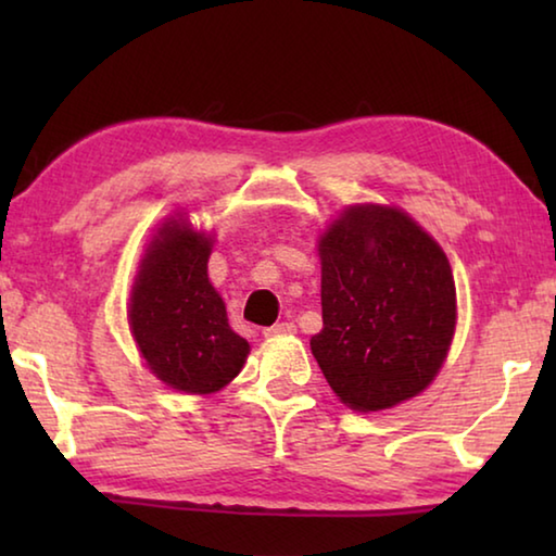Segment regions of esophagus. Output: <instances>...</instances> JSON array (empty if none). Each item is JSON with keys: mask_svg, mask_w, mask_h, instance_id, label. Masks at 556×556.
I'll return each instance as SVG.
<instances>
[{"mask_svg": "<svg viewBox=\"0 0 556 556\" xmlns=\"http://www.w3.org/2000/svg\"><path fill=\"white\" fill-rule=\"evenodd\" d=\"M294 331H296L294 324H289V321H281V324H275V326L265 328V336H267V338H275V336H287V333H294Z\"/></svg>", "mask_w": 556, "mask_h": 556, "instance_id": "34e87169", "label": "esophagus"}]
</instances>
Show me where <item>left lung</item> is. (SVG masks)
Returning a JSON list of instances; mask_svg holds the SVG:
<instances>
[{
  "label": "left lung",
  "mask_w": 556,
  "mask_h": 556,
  "mask_svg": "<svg viewBox=\"0 0 556 556\" xmlns=\"http://www.w3.org/2000/svg\"><path fill=\"white\" fill-rule=\"evenodd\" d=\"M312 353L348 407L378 412L434 380L456 326L444 250L407 213L353 205L324 232Z\"/></svg>",
  "instance_id": "obj_1"
}]
</instances>
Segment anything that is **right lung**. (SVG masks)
Instances as JSON below:
<instances>
[{
	"label": "right lung",
	"mask_w": 556,
	"mask_h": 556,
	"mask_svg": "<svg viewBox=\"0 0 556 556\" xmlns=\"http://www.w3.org/2000/svg\"><path fill=\"white\" fill-rule=\"evenodd\" d=\"M211 238L186 220L166 223L149 244L129 304L144 361L168 388L211 394L242 370L250 345L232 331L208 281Z\"/></svg>",
	"instance_id": "add662e5"
}]
</instances>
